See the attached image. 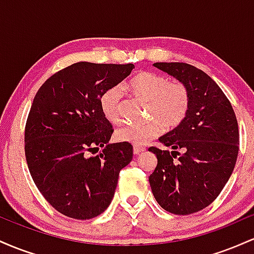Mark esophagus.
<instances>
[{
  "instance_id": "34e87169",
  "label": "esophagus",
  "mask_w": 254,
  "mask_h": 254,
  "mask_svg": "<svg viewBox=\"0 0 254 254\" xmlns=\"http://www.w3.org/2000/svg\"><path fill=\"white\" fill-rule=\"evenodd\" d=\"M143 151H145V148L139 147V145H133V154H135V155H139V154L143 153Z\"/></svg>"
}]
</instances>
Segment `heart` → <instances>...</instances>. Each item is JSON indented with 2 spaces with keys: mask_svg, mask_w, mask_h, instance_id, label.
Here are the masks:
<instances>
[{
  "mask_svg": "<svg viewBox=\"0 0 254 254\" xmlns=\"http://www.w3.org/2000/svg\"><path fill=\"white\" fill-rule=\"evenodd\" d=\"M133 94L149 103L148 118L143 124L124 125L116 131V138L135 145H144L161 133L162 125L174 127L188 115L190 107V92L183 82L171 81L170 77L156 72L142 71L129 81ZM121 86H112L101 93L99 105L104 117L112 124L122 119Z\"/></svg>",
  "mask_w": 254,
  "mask_h": 254,
  "instance_id": "obj_1",
  "label": "heart"
}]
</instances>
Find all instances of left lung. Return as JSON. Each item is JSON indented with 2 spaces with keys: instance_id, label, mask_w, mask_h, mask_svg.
<instances>
[{
  "instance_id": "left-lung-1",
  "label": "left lung",
  "mask_w": 254,
  "mask_h": 254,
  "mask_svg": "<svg viewBox=\"0 0 254 254\" xmlns=\"http://www.w3.org/2000/svg\"><path fill=\"white\" fill-rule=\"evenodd\" d=\"M153 65L188 87L190 107L182 123L159 138L173 150L149 148L157 157L150 188L166 211L190 215L214 202L232 176L239 153L238 121L222 89L200 69L179 62Z\"/></svg>"
}]
</instances>
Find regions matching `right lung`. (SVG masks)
Listing matches in <instances>:
<instances>
[{
    "label": "right lung",
    "mask_w": 254,
    "mask_h": 254,
    "mask_svg": "<svg viewBox=\"0 0 254 254\" xmlns=\"http://www.w3.org/2000/svg\"><path fill=\"white\" fill-rule=\"evenodd\" d=\"M133 64L78 62L49 77L37 92L25 127V155L38 190L65 216L89 220L109 208L132 145L109 143L113 129L101 93L130 75ZM104 147L98 156V148Z\"/></svg>",
    "instance_id": "right-lung-1"
}]
</instances>
